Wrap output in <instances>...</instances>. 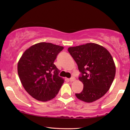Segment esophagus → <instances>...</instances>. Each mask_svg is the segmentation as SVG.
<instances>
[{
    "mask_svg": "<svg viewBox=\"0 0 130 130\" xmlns=\"http://www.w3.org/2000/svg\"><path fill=\"white\" fill-rule=\"evenodd\" d=\"M74 80H75V77H73V76H72V77L70 78V82H72V81H73Z\"/></svg>",
    "mask_w": 130,
    "mask_h": 130,
    "instance_id": "obj_1",
    "label": "esophagus"
}]
</instances>
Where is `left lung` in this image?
<instances>
[{"mask_svg": "<svg viewBox=\"0 0 130 130\" xmlns=\"http://www.w3.org/2000/svg\"><path fill=\"white\" fill-rule=\"evenodd\" d=\"M80 72L79 80L84 88L76 93L78 99L87 103L102 98L111 87L116 73L113 60L108 50L98 44L85 45L68 48Z\"/></svg>", "mask_w": 130, "mask_h": 130, "instance_id": "obj_1", "label": "left lung"}]
</instances>
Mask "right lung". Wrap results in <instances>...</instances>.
I'll use <instances>...</instances> for the list:
<instances>
[{"label": "right lung", "instance_id": "obj_1", "mask_svg": "<svg viewBox=\"0 0 130 130\" xmlns=\"http://www.w3.org/2000/svg\"><path fill=\"white\" fill-rule=\"evenodd\" d=\"M63 47L51 43L34 45L24 52L18 63V73L27 93L46 102L56 97L63 83L54 62Z\"/></svg>", "mask_w": 130, "mask_h": 130}]
</instances>
